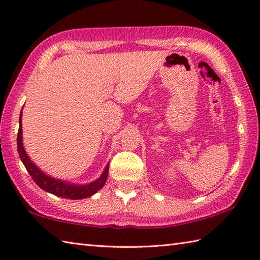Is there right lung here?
<instances>
[{"instance_id": "obj_1", "label": "right lung", "mask_w": 260, "mask_h": 260, "mask_svg": "<svg viewBox=\"0 0 260 260\" xmlns=\"http://www.w3.org/2000/svg\"><path fill=\"white\" fill-rule=\"evenodd\" d=\"M18 152L22 163L25 167L26 171L31 175L33 181L36 184L41 187L42 190L46 192L52 193V194L70 199V200H79V199H86L95 194L106 183L107 176H108V170L109 164L106 165L104 172L98 179L90 182V183L86 184H77V183H70L64 180H59L57 178H52V176L48 175L39 169L37 165L31 161V158L27 155L24 146H23V137H22V110L19 118V133H18Z\"/></svg>"}]
</instances>
